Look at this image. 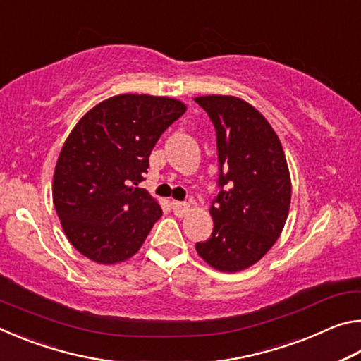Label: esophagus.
Segmentation results:
<instances>
[{"instance_id":"esophagus-1","label":"esophagus","mask_w":361,"mask_h":361,"mask_svg":"<svg viewBox=\"0 0 361 361\" xmlns=\"http://www.w3.org/2000/svg\"><path fill=\"white\" fill-rule=\"evenodd\" d=\"M172 209H173L176 216H185L186 213L189 212V209H191V207H189L188 202H180V200H173Z\"/></svg>"}]
</instances>
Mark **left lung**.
<instances>
[{
  "instance_id": "obj_1",
  "label": "left lung",
  "mask_w": 361,
  "mask_h": 361,
  "mask_svg": "<svg viewBox=\"0 0 361 361\" xmlns=\"http://www.w3.org/2000/svg\"><path fill=\"white\" fill-rule=\"evenodd\" d=\"M215 126L219 192L200 258L223 272H239L264 256L282 234L291 180L282 143L258 109L231 95L194 99Z\"/></svg>"
}]
</instances>
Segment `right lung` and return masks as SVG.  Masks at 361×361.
Wrapping results in <instances>:
<instances>
[{"label":"right lung","instance_id":"right-lung-1","mask_svg":"<svg viewBox=\"0 0 361 361\" xmlns=\"http://www.w3.org/2000/svg\"><path fill=\"white\" fill-rule=\"evenodd\" d=\"M186 105L169 97L122 94L85 113L60 151L52 199L65 235L100 264L129 259L162 209L138 183L149 154Z\"/></svg>","mask_w":361,"mask_h":361}]
</instances>
